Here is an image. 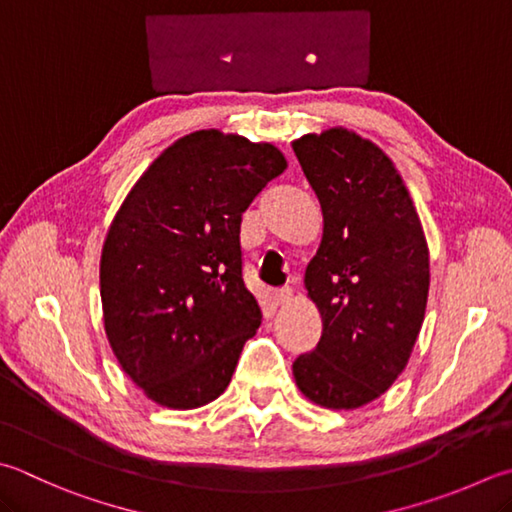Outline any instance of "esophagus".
Wrapping results in <instances>:
<instances>
[{
    "mask_svg": "<svg viewBox=\"0 0 512 512\" xmlns=\"http://www.w3.org/2000/svg\"><path fill=\"white\" fill-rule=\"evenodd\" d=\"M289 301H292V289L285 287V289H278V292L274 294V305H287Z\"/></svg>",
    "mask_w": 512,
    "mask_h": 512,
    "instance_id": "34e87169",
    "label": "esophagus"
}]
</instances>
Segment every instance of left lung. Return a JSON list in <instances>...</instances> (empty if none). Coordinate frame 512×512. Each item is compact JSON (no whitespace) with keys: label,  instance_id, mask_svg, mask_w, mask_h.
I'll return each mask as SVG.
<instances>
[{"label":"left lung","instance_id":"1","mask_svg":"<svg viewBox=\"0 0 512 512\" xmlns=\"http://www.w3.org/2000/svg\"><path fill=\"white\" fill-rule=\"evenodd\" d=\"M292 149L323 211L305 269L323 332L292 372L316 406L356 410L399 379L417 343L430 289L426 234L401 173L372 140L332 127Z\"/></svg>","mask_w":512,"mask_h":512}]
</instances>
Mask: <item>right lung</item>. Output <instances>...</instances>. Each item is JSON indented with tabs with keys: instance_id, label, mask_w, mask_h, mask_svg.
<instances>
[{
	"instance_id": "add662e5",
	"label": "right lung",
	"mask_w": 512,
	"mask_h": 512,
	"mask_svg": "<svg viewBox=\"0 0 512 512\" xmlns=\"http://www.w3.org/2000/svg\"><path fill=\"white\" fill-rule=\"evenodd\" d=\"M269 142L200 129L142 173L106 231L100 258L104 332L147 399L194 410L218 399L260 325L243 283V211L281 176Z\"/></svg>"
}]
</instances>
